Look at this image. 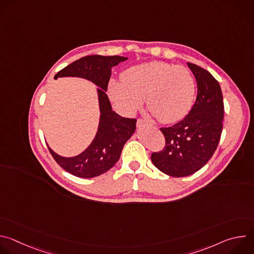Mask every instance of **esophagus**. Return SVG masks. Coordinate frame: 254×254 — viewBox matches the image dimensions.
Here are the masks:
<instances>
[{
    "label": "esophagus",
    "instance_id": "obj_1",
    "mask_svg": "<svg viewBox=\"0 0 254 254\" xmlns=\"http://www.w3.org/2000/svg\"><path fill=\"white\" fill-rule=\"evenodd\" d=\"M143 126H151V124L148 121H144V120H141V119L137 120V127H141Z\"/></svg>",
    "mask_w": 254,
    "mask_h": 254
}]
</instances>
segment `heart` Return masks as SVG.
Listing matches in <instances>:
<instances>
[{"instance_id":"1","label":"heart","mask_w":254,"mask_h":254,"mask_svg":"<svg viewBox=\"0 0 254 254\" xmlns=\"http://www.w3.org/2000/svg\"><path fill=\"white\" fill-rule=\"evenodd\" d=\"M123 80L112 79L108 96L127 114H132L146 98L149 110L164 124L182 121L195 98V81L190 71L164 61H151L124 71Z\"/></svg>"}]
</instances>
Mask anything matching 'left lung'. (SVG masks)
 <instances>
[{"mask_svg": "<svg viewBox=\"0 0 254 254\" xmlns=\"http://www.w3.org/2000/svg\"><path fill=\"white\" fill-rule=\"evenodd\" d=\"M197 82V97L187 117L162 127L166 147L151 156L153 164L171 177H186L204 167L213 156L222 132L224 117L220 85L209 71L187 63Z\"/></svg>", "mask_w": 254, "mask_h": 254, "instance_id": "obj_1", "label": "left lung"}]
</instances>
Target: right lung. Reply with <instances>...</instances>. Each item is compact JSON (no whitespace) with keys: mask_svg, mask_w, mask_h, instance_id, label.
<instances>
[{"mask_svg":"<svg viewBox=\"0 0 254 254\" xmlns=\"http://www.w3.org/2000/svg\"><path fill=\"white\" fill-rule=\"evenodd\" d=\"M127 58L123 56L90 55L72 62L60 70L54 78L80 77L94 83L99 102V124L95 137L81 154L62 157L49 151L57 164L68 173L80 178L97 177L120 160L123 148L135 130V119H127L113 111L106 90L112 75V68Z\"/></svg>","mask_w":254,"mask_h":254,"instance_id":"right-lung-1","label":"right lung"}]
</instances>
